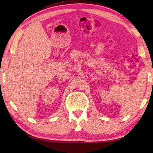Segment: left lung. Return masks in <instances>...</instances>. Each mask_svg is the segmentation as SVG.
<instances>
[{
  "instance_id": "left-lung-1",
  "label": "left lung",
  "mask_w": 153,
  "mask_h": 153,
  "mask_svg": "<svg viewBox=\"0 0 153 153\" xmlns=\"http://www.w3.org/2000/svg\"><path fill=\"white\" fill-rule=\"evenodd\" d=\"M152 84H153V83H152Z\"/></svg>"
}]
</instances>
